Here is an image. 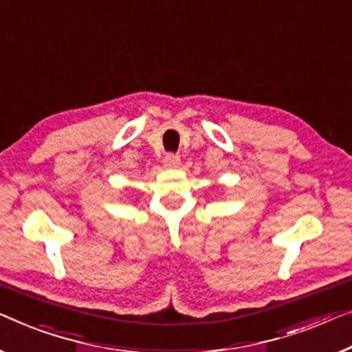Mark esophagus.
Returning <instances> with one entry per match:
<instances>
[{
  "mask_svg": "<svg viewBox=\"0 0 352 352\" xmlns=\"http://www.w3.org/2000/svg\"><path fill=\"white\" fill-rule=\"evenodd\" d=\"M164 166L169 167V169H174V167H178V166H180V156H178V155H172V153L166 155Z\"/></svg>",
  "mask_w": 352,
  "mask_h": 352,
  "instance_id": "obj_1",
  "label": "esophagus"
}]
</instances>
